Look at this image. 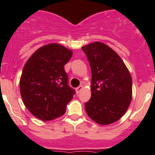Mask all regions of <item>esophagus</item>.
<instances>
[{"instance_id":"1","label":"esophagus","mask_w":155,"mask_h":155,"mask_svg":"<svg viewBox=\"0 0 155 155\" xmlns=\"http://www.w3.org/2000/svg\"><path fill=\"white\" fill-rule=\"evenodd\" d=\"M82 88H83V87H82V86H79V87H77V88H76V92H77V94H78V93L80 92Z\"/></svg>"}]
</instances>
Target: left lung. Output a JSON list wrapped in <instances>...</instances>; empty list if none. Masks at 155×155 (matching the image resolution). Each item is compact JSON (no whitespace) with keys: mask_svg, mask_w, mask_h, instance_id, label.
Instances as JSON below:
<instances>
[{"mask_svg":"<svg viewBox=\"0 0 155 155\" xmlns=\"http://www.w3.org/2000/svg\"><path fill=\"white\" fill-rule=\"evenodd\" d=\"M91 70V96L84 104L87 116L101 125L120 120L130 104L132 78L120 56L102 42L82 47Z\"/></svg>","mask_w":155,"mask_h":155,"instance_id":"obj_1","label":"left lung"}]
</instances>
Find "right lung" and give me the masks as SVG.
I'll return each mask as SVG.
<instances>
[{
  "instance_id": "add662e5",
  "label": "right lung",
  "mask_w": 155,
  "mask_h": 155,
  "mask_svg": "<svg viewBox=\"0 0 155 155\" xmlns=\"http://www.w3.org/2000/svg\"><path fill=\"white\" fill-rule=\"evenodd\" d=\"M71 57V50L52 43L37 50L25 64L20 92L25 105L38 119L49 121L65 113L75 94L64 68Z\"/></svg>"
}]
</instances>
